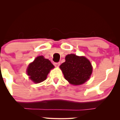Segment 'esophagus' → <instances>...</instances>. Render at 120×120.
I'll return each mask as SVG.
<instances>
[{
	"mask_svg": "<svg viewBox=\"0 0 120 120\" xmlns=\"http://www.w3.org/2000/svg\"><path fill=\"white\" fill-rule=\"evenodd\" d=\"M60 65V63H54V65L56 67H59Z\"/></svg>",
	"mask_w": 120,
	"mask_h": 120,
	"instance_id": "esophagus-1",
	"label": "esophagus"
}]
</instances>
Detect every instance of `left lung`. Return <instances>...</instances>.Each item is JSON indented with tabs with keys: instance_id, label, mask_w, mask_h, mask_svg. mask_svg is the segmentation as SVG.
<instances>
[{
	"instance_id": "left-lung-1",
	"label": "left lung",
	"mask_w": 120,
	"mask_h": 120,
	"mask_svg": "<svg viewBox=\"0 0 120 120\" xmlns=\"http://www.w3.org/2000/svg\"><path fill=\"white\" fill-rule=\"evenodd\" d=\"M65 59V61L60 68L66 80L73 85H82L89 80L93 72V67L86 57L69 54Z\"/></svg>"
}]
</instances>
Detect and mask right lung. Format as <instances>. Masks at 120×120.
Returning <instances> with one entry per match:
<instances>
[{"instance_id":"right-lung-1","label":"right lung","mask_w":120,"mask_h":120,"mask_svg":"<svg viewBox=\"0 0 120 120\" xmlns=\"http://www.w3.org/2000/svg\"><path fill=\"white\" fill-rule=\"evenodd\" d=\"M54 67L49 59H45L43 56H39L29 65L26 71L27 74L33 82L38 83L46 79L48 74Z\"/></svg>"}]
</instances>
